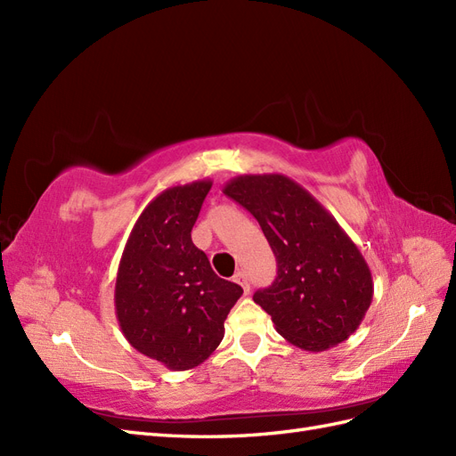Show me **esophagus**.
I'll list each match as a JSON object with an SVG mask.
<instances>
[{
	"instance_id": "esophagus-1",
	"label": "esophagus",
	"mask_w": 456,
	"mask_h": 456,
	"mask_svg": "<svg viewBox=\"0 0 456 456\" xmlns=\"http://www.w3.org/2000/svg\"><path fill=\"white\" fill-rule=\"evenodd\" d=\"M233 281H236L238 285H241L245 295H249L251 287H249V280H247V273H245V272H238L236 275H233Z\"/></svg>"
}]
</instances>
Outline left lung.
I'll list each match as a JSON object with an SVG mask.
<instances>
[{"label":"left lung","mask_w":456,"mask_h":456,"mask_svg":"<svg viewBox=\"0 0 456 456\" xmlns=\"http://www.w3.org/2000/svg\"><path fill=\"white\" fill-rule=\"evenodd\" d=\"M223 191L258 220L278 260L273 283L253 297L275 330L306 352L354 335L370 306L372 275L335 216L280 173L240 175Z\"/></svg>","instance_id":"8db88e82"}]
</instances>
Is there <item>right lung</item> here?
<instances>
[{
  "mask_svg": "<svg viewBox=\"0 0 456 456\" xmlns=\"http://www.w3.org/2000/svg\"><path fill=\"white\" fill-rule=\"evenodd\" d=\"M203 178L167 188L136 220L116 278V315L134 350L171 370L203 363L224 337V320L241 297L238 283L213 272L191 243L205 196Z\"/></svg>",
  "mask_w": 456,
  "mask_h": 456,
  "instance_id": "obj_1",
  "label": "right lung"
}]
</instances>
